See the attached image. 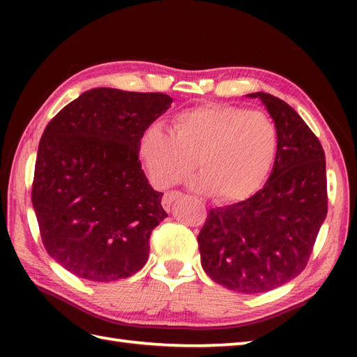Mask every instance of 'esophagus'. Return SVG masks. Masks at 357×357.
Returning <instances> with one entry per match:
<instances>
[{
  "label": "esophagus",
  "mask_w": 357,
  "mask_h": 357,
  "mask_svg": "<svg viewBox=\"0 0 357 357\" xmlns=\"http://www.w3.org/2000/svg\"><path fill=\"white\" fill-rule=\"evenodd\" d=\"M181 196V192H176V190H172V192H167L165 195H164V198H162V207L169 211L170 210V206H172V202L174 201V199H178Z\"/></svg>",
  "instance_id": "1"
}]
</instances>
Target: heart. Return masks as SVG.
Returning a JSON list of instances; mask_svg holds the SVG:
<instances>
[{"label":"heart","instance_id":"1","mask_svg":"<svg viewBox=\"0 0 357 357\" xmlns=\"http://www.w3.org/2000/svg\"><path fill=\"white\" fill-rule=\"evenodd\" d=\"M278 127L264 110L207 102L174 115L172 133L150 126L139 159L151 184L183 183L198 165L193 187L224 204L247 199L267 179L278 153Z\"/></svg>","mask_w":357,"mask_h":357}]
</instances>
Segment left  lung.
Segmentation results:
<instances>
[{"mask_svg": "<svg viewBox=\"0 0 357 357\" xmlns=\"http://www.w3.org/2000/svg\"><path fill=\"white\" fill-rule=\"evenodd\" d=\"M261 98L279 135L265 185L252 198L213 208L198 234L202 268L238 293L284 285L307 267L327 216V173L321 141L285 101Z\"/></svg>", "mask_w": 357, "mask_h": 357, "instance_id": "1", "label": "left lung"}]
</instances>
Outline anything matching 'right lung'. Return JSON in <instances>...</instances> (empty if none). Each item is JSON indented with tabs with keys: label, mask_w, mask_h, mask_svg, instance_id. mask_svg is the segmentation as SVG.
I'll return each mask as SVG.
<instances>
[{
	"label": "right lung",
	"mask_w": 357,
	"mask_h": 357,
	"mask_svg": "<svg viewBox=\"0 0 357 357\" xmlns=\"http://www.w3.org/2000/svg\"><path fill=\"white\" fill-rule=\"evenodd\" d=\"M165 93L98 87L50 119L35 162L32 204L47 253L73 275L112 282L135 275L167 218L138 144L170 107Z\"/></svg>",
	"instance_id": "right-lung-1"
}]
</instances>
